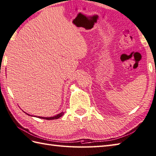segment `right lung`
I'll return each instance as SVG.
<instances>
[{
    "mask_svg": "<svg viewBox=\"0 0 156 156\" xmlns=\"http://www.w3.org/2000/svg\"><path fill=\"white\" fill-rule=\"evenodd\" d=\"M25 113H26V112H25ZM64 112H60V113L58 114L57 115H55V116H54V117H37V116H34V117H38V118L43 119H47V120H53V119H59V117H61L62 116H63V115H64ZM26 114L28 115H29V116H32V117H33V115H29V114H27V113H26Z\"/></svg>",
    "mask_w": 156,
    "mask_h": 156,
    "instance_id": "obj_1",
    "label": "right lung"
}]
</instances>
